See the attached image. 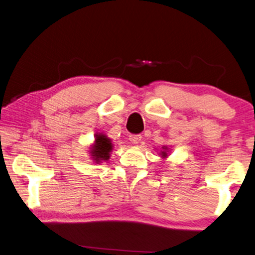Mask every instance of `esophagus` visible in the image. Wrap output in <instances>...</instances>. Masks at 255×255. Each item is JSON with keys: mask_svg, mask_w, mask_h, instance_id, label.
Wrapping results in <instances>:
<instances>
[{"mask_svg": "<svg viewBox=\"0 0 255 255\" xmlns=\"http://www.w3.org/2000/svg\"><path fill=\"white\" fill-rule=\"evenodd\" d=\"M128 139H130V141L133 144H137V143H140L142 136L140 134H133V135L128 136Z\"/></svg>", "mask_w": 255, "mask_h": 255, "instance_id": "34e87169", "label": "esophagus"}]
</instances>
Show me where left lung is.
Returning <instances> with one entry per match:
<instances>
[{
	"mask_svg": "<svg viewBox=\"0 0 255 255\" xmlns=\"http://www.w3.org/2000/svg\"><path fill=\"white\" fill-rule=\"evenodd\" d=\"M168 146H162V151L160 153H161V155H162V158L164 159V158H167L168 157Z\"/></svg>",
	"mask_w": 255,
	"mask_h": 255,
	"instance_id": "8db88e82",
	"label": "left lung"
}]
</instances>
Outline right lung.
<instances>
[{
  "instance_id": "add662e5",
  "label": "right lung",
  "mask_w": 255,
  "mask_h": 255,
  "mask_svg": "<svg viewBox=\"0 0 255 255\" xmlns=\"http://www.w3.org/2000/svg\"><path fill=\"white\" fill-rule=\"evenodd\" d=\"M112 150H113V144L111 139L103 133H97L95 135V142L89 148V154L96 163H101L110 159Z\"/></svg>"
}]
</instances>
